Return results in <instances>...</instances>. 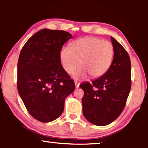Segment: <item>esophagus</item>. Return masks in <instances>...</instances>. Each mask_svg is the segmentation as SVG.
Segmentation results:
<instances>
[{
    "label": "esophagus",
    "mask_w": 148,
    "mask_h": 148,
    "mask_svg": "<svg viewBox=\"0 0 148 148\" xmlns=\"http://www.w3.org/2000/svg\"><path fill=\"white\" fill-rule=\"evenodd\" d=\"M74 84H75V86H76V88H78L79 86V83H77V81H75Z\"/></svg>",
    "instance_id": "34e87169"
}]
</instances>
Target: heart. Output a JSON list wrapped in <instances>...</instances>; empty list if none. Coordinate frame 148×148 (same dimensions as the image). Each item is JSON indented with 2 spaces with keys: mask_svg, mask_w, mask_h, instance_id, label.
I'll use <instances>...</instances> for the list:
<instances>
[{
  "mask_svg": "<svg viewBox=\"0 0 148 148\" xmlns=\"http://www.w3.org/2000/svg\"><path fill=\"white\" fill-rule=\"evenodd\" d=\"M114 56V48L108 41L93 36L82 37L72 42L71 47H64L59 53L63 69L71 74L79 64L82 66L72 74L76 79L84 78L87 74L97 78L108 71Z\"/></svg>",
  "mask_w": 148,
  "mask_h": 148,
  "instance_id": "obj_1",
  "label": "heart"
}]
</instances>
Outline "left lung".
I'll list each match as a JSON object with an SVG mask.
<instances>
[{"mask_svg": "<svg viewBox=\"0 0 148 148\" xmlns=\"http://www.w3.org/2000/svg\"><path fill=\"white\" fill-rule=\"evenodd\" d=\"M114 56L111 66L103 76L85 82L83 114L87 121L98 126L116 120L123 110L131 87V64L129 54L113 37Z\"/></svg>", "mask_w": 148, "mask_h": 148, "instance_id": "1", "label": "left lung"}]
</instances>
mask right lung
Returning a JSON list of instances; mask_svg holds the SVG:
<instances>
[{
	"label": "right lung",
	"mask_w": 148,
	"mask_h": 148,
	"mask_svg": "<svg viewBox=\"0 0 148 148\" xmlns=\"http://www.w3.org/2000/svg\"><path fill=\"white\" fill-rule=\"evenodd\" d=\"M69 32L42 29L30 38L20 52L17 86L31 116L47 123L61 116L64 101L75 89L74 82L62 68L59 53L72 38Z\"/></svg>",
	"instance_id": "1"
}]
</instances>
